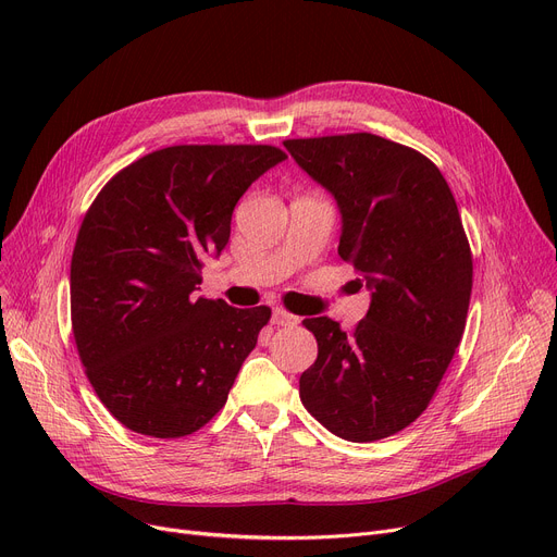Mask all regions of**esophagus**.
I'll return each instance as SVG.
<instances>
[{
	"instance_id": "1",
	"label": "esophagus",
	"mask_w": 557,
	"mask_h": 557,
	"mask_svg": "<svg viewBox=\"0 0 557 557\" xmlns=\"http://www.w3.org/2000/svg\"><path fill=\"white\" fill-rule=\"evenodd\" d=\"M273 325H277V327H294V325H298V315H294V313H288V311H284V309H273Z\"/></svg>"
}]
</instances>
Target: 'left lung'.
<instances>
[{"label":"left lung","instance_id":"obj_1","mask_svg":"<svg viewBox=\"0 0 557 557\" xmlns=\"http://www.w3.org/2000/svg\"><path fill=\"white\" fill-rule=\"evenodd\" d=\"M284 146L334 196L338 255L370 290L352 332L330 315L305 320L318 357L300 399L343 441H382L422 416L465 332L472 252L456 200L429 158L372 133Z\"/></svg>","mask_w":557,"mask_h":557}]
</instances>
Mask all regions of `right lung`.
Segmentation results:
<instances>
[{"instance_id":"1","label":"right lung","mask_w":557,"mask_h":557,"mask_svg":"<svg viewBox=\"0 0 557 557\" xmlns=\"http://www.w3.org/2000/svg\"><path fill=\"white\" fill-rule=\"evenodd\" d=\"M275 146H169L101 189L72 255V330L85 374L126 429L181 437L227 401L269 307L196 296L237 200L284 162Z\"/></svg>"}]
</instances>
